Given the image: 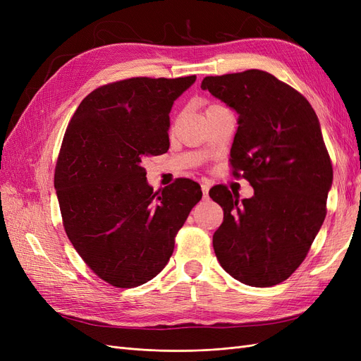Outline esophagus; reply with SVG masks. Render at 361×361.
<instances>
[{
    "mask_svg": "<svg viewBox=\"0 0 361 361\" xmlns=\"http://www.w3.org/2000/svg\"><path fill=\"white\" fill-rule=\"evenodd\" d=\"M202 192H203V199L209 197V185L202 183Z\"/></svg>",
    "mask_w": 361,
    "mask_h": 361,
    "instance_id": "esophagus-1",
    "label": "esophagus"
}]
</instances>
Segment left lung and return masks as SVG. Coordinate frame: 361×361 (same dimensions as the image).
Masks as SVG:
<instances>
[{
  "label": "left lung",
  "mask_w": 361,
  "mask_h": 361,
  "mask_svg": "<svg viewBox=\"0 0 361 361\" xmlns=\"http://www.w3.org/2000/svg\"><path fill=\"white\" fill-rule=\"evenodd\" d=\"M200 87L238 113L231 164L255 190L244 200L223 185L209 191L224 211L212 238L216 259L248 286L279 285L301 265L325 220L333 167L318 116L264 71L206 76Z\"/></svg>",
  "instance_id": "8db88e82"
}]
</instances>
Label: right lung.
Wrapping results in <instances>:
<instances>
[{
	"label": "right lung",
	"instance_id": "add662e5",
	"mask_svg": "<svg viewBox=\"0 0 361 361\" xmlns=\"http://www.w3.org/2000/svg\"><path fill=\"white\" fill-rule=\"evenodd\" d=\"M195 82L129 78L85 96L63 138L54 187L64 231L89 268L116 288H135L167 265L174 236L202 190L178 179L158 190L141 161L166 154L174 101Z\"/></svg>",
	"mask_w": 361,
	"mask_h": 361
}]
</instances>
